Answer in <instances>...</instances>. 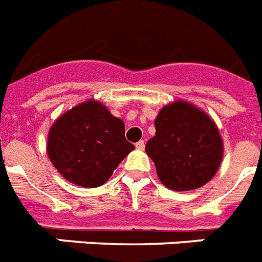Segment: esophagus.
Returning a JSON list of instances; mask_svg holds the SVG:
<instances>
[{
    "label": "esophagus",
    "mask_w": 262,
    "mask_h": 262,
    "mask_svg": "<svg viewBox=\"0 0 262 262\" xmlns=\"http://www.w3.org/2000/svg\"><path fill=\"white\" fill-rule=\"evenodd\" d=\"M144 144H146V143H144V141H139L137 144H135V147H137L138 150H143Z\"/></svg>",
    "instance_id": "obj_1"
}]
</instances>
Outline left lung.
<instances>
[{"instance_id":"left-lung-1","label":"left lung","mask_w":262,"mask_h":262,"mask_svg":"<svg viewBox=\"0 0 262 262\" xmlns=\"http://www.w3.org/2000/svg\"><path fill=\"white\" fill-rule=\"evenodd\" d=\"M146 152L165 187L192 190L206 185L221 166L223 141L215 121L193 104L177 100L156 118Z\"/></svg>"}]
</instances>
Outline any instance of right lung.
Returning <instances> with one entry per match:
<instances>
[{"instance_id":"right-lung-1","label":"right lung","mask_w":262,"mask_h":262,"mask_svg":"<svg viewBox=\"0 0 262 262\" xmlns=\"http://www.w3.org/2000/svg\"><path fill=\"white\" fill-rule=\"evenodd\" d=\"M134 148L125 141L123 120L97 100L60 115L48 131V158L64 179L79 187L105 184Z\"/></svg>"}]
</instances>
